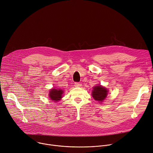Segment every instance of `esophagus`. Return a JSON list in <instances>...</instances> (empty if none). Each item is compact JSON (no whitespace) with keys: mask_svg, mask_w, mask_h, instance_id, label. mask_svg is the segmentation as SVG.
Listing matches in <instances>:
<instances>
[{"mask_svg":"<svg viewBox=\"0 0 153 153\" xmlns=\"http://www.w3.org/2000/svg\"><path fill=\"white\" fill-rule=\"evenodd\" d=\"M75 87H80V86H82V84L78 83V82H76V83H75Z\"/></svg>","mask_w":153,"mask_h":153,"instance_id":"obj_1","label":"esophagus"}]
</instances>
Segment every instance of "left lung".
<instances>
[{
	"instance_id": "8db88e82",
	"label": "left lung",
	"mask_w": 153,
	"mask_h": 153,
	"mask_svg": "<svg viewBox=\"0 0 153 153\" xmlns=\"http://www.w3.org/2000/svg\"><path fill=\"white\" fill-rule=\"evenodd\" d=\"M108 90L101 85L96 86L93 88L92 91V96L94 99V100L99 102H102L107 96Z\"/></svg>"
}]
</instances>
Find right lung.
Segmentation results:
<instances>
[{
	"label": "right lung",
	"instance_id": "obj_1",
	"mask_svg": "<svg viewBox=\"0 0 153 153\" xmlns=\"http://www.w3.org/2000/svg\"><path fill=\"white\" fill-rule=\"evenodd\" d=\"M63 93H64V91L61 89L52 88L49 91V96L52 101L58 102L62 99Z\"/></svg>",
	"mask_w": 153,
	"mask_h": 153
}]
</instances>
